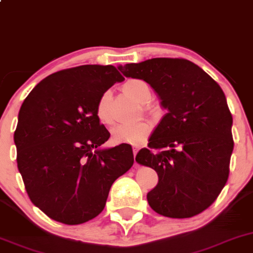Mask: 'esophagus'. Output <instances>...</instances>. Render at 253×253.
<instances>
[{"label":"esophagus","instance_id":"esophagus-1","mask_svg":"<svg viewBox=\"0 0 253 253\" xmlns=\"http://www.w3.org/2000/svg\"><path fill=\"white\" fill-rule=\"evenodd\" d=\"M138 149H139V147H133V156H134V163H136V154H137V152H138Z\"/></svg>","mask_w":253,"mask_h":253}]
</instances>
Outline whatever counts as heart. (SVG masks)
<instances>
[{"instance_id":"b5f03b06","label":"heart","mask_w":253,"mask_h":253,"mask_svg":"<svg viewBox=\"0 0 253 253\" xmlns=\"http://www.w3.org/2000/svg\"><path fill=\"white\" fill-rule=\"evenodd\" d=\"M125 94L141 105H146L151 101L152 91L149 85L141 79H131L122 86ZM110 94L105 92L101 95L96 106V117L99 122L105 126L111 125V115L109 110ZM152 126L149 122L142 121L133 125H117L111 129L112 139L117 143H139L144 141L151 133Z\"/></svg>"}]
</instances>
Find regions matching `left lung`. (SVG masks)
Masks as SVG:
<instances>
[{
	"label": "left lung",
	"mask_w": 253,
	"mask_h": 253,
	"mask_svg": "<svg viewBox=\"0 0 253 253\" xmlns=\"http://www.w3.org/2000/svg\"><path fill=\"white\" fill-rule=\"evenodd\" d=\"M117 68L126 78L148 83L167 110L148 148L136 156L158 174V184L147 194L149 207L174 219L200 214L229 178L234 139L224 91L185 59L153 58Z\"/></svg>",
	"instance_id": "1"
}]
</instances>
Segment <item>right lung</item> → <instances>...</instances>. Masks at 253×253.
Returning <instances> with one entry per match:
<instances>
[{"label": "right lung", "instance_id": "add662e5", "mask_svg": "<svg viewBox=\"0 0 253 253\" xmlns=\"http://www.w3.org/2000/svg\"><path fill=\"white\" fill-rule=\"evenodd\" d=\"M124 80L112 65H80L46 77L22 104L17 166L31 202L50 219H94L112 183L133 164L129 144L102 148L110 133L96 117L101 95Z\"/></svg>", "mask_w": 253, "mask_h": 253}]
</instances>
